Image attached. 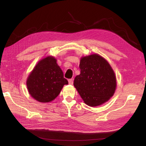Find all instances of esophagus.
<instances>
[{
  "label": "esophagus",
  "mask_w": 146,
  "mask_h": 146,
  "mask_svg": "<svg viewBox=\"0 0 146 146\" xmlns=\"http://www.w3.org/2000/svg\"><path fill=\"white\" fill-rule=\"evenodd\" d=\"M68 82L69 85H72L73 84V79H69Z\"/></svg>",
  "instance_id": "obj_1"
}]
</instances>
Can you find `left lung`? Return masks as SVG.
I'll use <instances>...</instances> for the list:
<instances>
[{
    "instance_id": "obj_1",
    "label": "left lung",
    "mask_w": 146,
    "mask_h": 146,
    "mask_svg": "<svg viewBox=\"0 0 146 146\" xmlns=\"http://www.w3.org/2000/svg\"><path fill=\"white\" fill-rule=\"evenodd\" d=\"M80 74L76 77L74 86L87 105L98 107L114 95L116 77L111 66L104 57L94 54L82 56Z\"/></svg>"
}]
</instances>
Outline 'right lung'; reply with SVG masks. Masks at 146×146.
<instances>
[{"mask_svg": "<svg viewBox=\"0 0 146 146\" xmlns=\"http://www.w3.org/2000/svg\"><path fill=\"white\" fill-rule=\"evenodd\" d=\"M56 59L47 56L39 60L27 77L26 85L30 95L42 103L54 100L68 82L56 63Z\"/></svg>", "mask_w": 146, "mask_h": 146, "instance_id": "obj_1", "label": "right lung"}]
</instances>
